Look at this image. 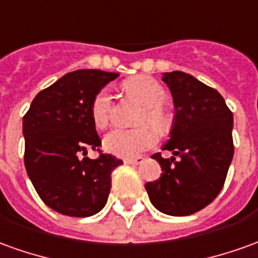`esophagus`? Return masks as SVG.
<instances>
[{
    "label": "esophagus",
    "instance_id": "34e87169",
    "mask_svg": "<svg viewBox=\"0 0 258 258\" xmlns=\"http://www.w3.org/2000/svg\"><path fill=\"white\" fill-rule=\"evenodd\" d=\"M144 158L141 156H138V158H127V159H124V163L125 165H133V166H137V165H140Z\"/></svg>",
    "mask_w": 258,
    "mask_h": 258
}]
</instances>
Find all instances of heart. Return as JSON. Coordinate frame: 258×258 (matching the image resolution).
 Here are the masks:
<instances>
[{"instance_id":"heart-1","label":"heart","mask_w":258,"mask_h":258,"mask_svg":"<svg viewBox=\"0 0 258 258\" xmlns=\"http://www.w3.org/2000/svg\"><path fill=\"white\" fill-rule=\"evenodd\" d=\"M125 88L147 107L140 124L151 123L160 134L172 127V117L162 104L166 102V91L158 81L151 77H135L125 84ZM91 117L98 128H106L111 120V95L109 89H102L93 98ZM158 142V133L151 125H142L134 130L116 128L104 137L103 147L107 152L120 158H134Z\"/></svg>"}]
</instances>
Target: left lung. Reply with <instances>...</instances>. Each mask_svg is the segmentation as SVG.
I'll use <instances>...</instances> for the list:
<instances>
[{
    "mask_svg": "<svg viewBox=\"0 0 258 258\" xmlns=\"http://www.w3.org/2000/svg\"><path fill=\"white\" fill-rule=\"evenodd\" d=\"M162 81L174 103L170 138L163 145L173 156L152 155L163 173L145 188L156 210L185 217L205 208L222 190L233 158V114L217 89L192 75L173 71Z\"/></svg>",
    "mask_w": 258,
    "mask_h": 258,
    "instance_id": "left-lung-1",
    "label": "left lung"
}]
</instances>
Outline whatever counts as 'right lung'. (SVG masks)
<instances>
[{
    "mask_svg": "<svg viewBox=\"0 0 258 258\" xmlns=\"http://www.w3.org/2000/svg\"><path fill=\"white\" fill-rule=\"evenodd\" d=\"M117 77L100 70L66 74L39 92L23 116L29 179L43 203L62 215L98 214L107 203L111 172L123 163L109 154L85 156L88 149L100 152L102 145L92 121V100Z\"/></svg>",
    "mask_w": 258,
    "mask_h": 258,
    "instance_id": "1",
    "label": "right lung"
}]
</instances>
